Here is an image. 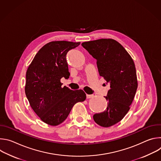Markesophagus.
I'll use <instances>...</instances> for the list:
<instances>
[{"label": "esophagus", "mask_w": 161, "mask_h": 161, "mask_svg": "<svg viewBox=\"0 0 161 161\" xmlns=\"http://www.w3.org/2000/svg\"><path fill=\"white\" fill-rule=\"evenodd\" d=\"M86 99H90V98L93 97L94 95L93 94H86Z\"/></svg>", "instance_id": "34e87169"}]
</instances>
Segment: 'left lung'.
I'll use <instances>...</instances> for the list:
<instances>
[{
	"instance_id": "left-lung-1",
	"label": "left lung",
	"mask_w": 161,
	"mask_h": 161,
	"mask_svg": "<svg viewBox=\"0 0 161 161\" xmlns=\"http://www.w3.org/2000/svg\"><path fill=\"white\" fill-rule=\"evenodd\" d=\"M82 47L97 60L99 73L110 85L106 109L93 116L98 125L108 127L127 113L137 88L136 67L125 49L117 41L101 39L84 42Z\"/></svg>"
}]
</instances>
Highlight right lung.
Segmentation results:
<instances>
[{
    "instance_id": "add662e5",
    "label": "right lung",
    "mask_w": 161,
    "mask_h": 161,
    "mask_svg": "<svg viewBox=\"0 0 161 161\" xmlns=\"http://www.w3.org/2000/svg\"><path fill=\"white\" fill-rule=\"evenodd\" d=\"M80 44L65 41L45 44L34 57L26 73L25 94L30 105L44 123L55 126L68 117L78 102L86 99L82 90L62 87L60 79L69 78L67 52Z\"/></svg>"
}]
</instances>
